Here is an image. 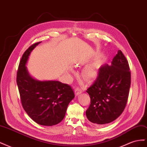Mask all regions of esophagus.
<instances>
[{"label":"esophagus","mask_w":147,"mask_h":147,"mask_svg":"<svg viewBox=\"0 0 147 147\" xmlns=\"http://www.w3.org/2000/svg\"><path fill=\"white\" fill-rule=\"evenodd\" d=\"M82 91H83V90H82L81 88H75V94H76L77 96L79 95L80 94H81V93L82 92Z\"/></svg>","instance_id":"34e87169"}]
</instances>
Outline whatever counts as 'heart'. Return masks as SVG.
Here are the masks:
<instances>
[{"mask_svg":"<svg viewBox=\"0 0 147 147\" xmlns=\"http://www.w3.org/2000/svg\"><path fill=\"white\" fill-rule=\"evenodd\" d=\"M83 76L88 80L92 79L96 77L97 72L96 69L91 66L87 67L83 70Z\"/></svg>","mask_w":147,"mask_h":147,"instance_id":"1","label":"heart"}]
</instances>
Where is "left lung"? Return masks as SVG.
Wrapping results in <instances>:
<instances>
[{
  "label": "left lung",
  "instance_id": "8db88e82",
  "mask_svg": "<svg viewBox=\"0 0 147 147\" xmlns=\"http://www.w3.org/2000/svg\"><path fill=\"white\" fill-rule=\"evenodd\" d=\"M131 75L129 65L121 50L112 61L98 70L97 77L86 92L91 104L86 111L89 121L97 125L113 121L123 113L128 99Z\"/></svg>",
  "mask_w": 147,
  "mask_h": 147
}]
</instances>
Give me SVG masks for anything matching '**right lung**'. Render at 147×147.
I'll list each match as a JSON object with an SVG mask.
<instances>
[{"mask_svg":"<svg viewBox=\"0 0 147 147\" xmlns=\"http://www.w3.org/2000/svg\"><path fill=\"white\" fill-rule=\"evenodd\" d=\"M40 43L32 44L24 53L18 69L16 83L21 104L30 118L40 125L53 126L64 119L75 94L67 84L38 81L30 76L26 64L30 52Z\"/></svg>","mask_w":147,"mask_h":147,"instance_id":"obj_1","label":"right lung"}]
</instances>
